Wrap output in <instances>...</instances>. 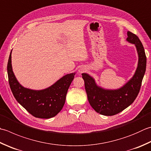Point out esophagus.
Masks as SVG:
<instances>
[{
  "mask_svg": "<svg viewBox=\"0 0 151 151\" xmlns=\"http://www.w3.org/2000/svg\"><path fill=\"white\" fill-rule=\"evenodd\" d=\"M84 70H85V69H84V68H83V67H82V68H81V69H79V70H78V72H79L80 73H83V72L84 71Z\"/></svg>",
  "mask_w": 151,
  "mask_h": 151,
  "instance_id": "1",
  "label": "esophagus"
}]
</instances>
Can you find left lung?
Returning <instances> with one entry per match:
<instances>
[{
	"mask_svg": "<svg viewBox=\"0 0 151 151\" xmlns=\"http://www.w3.org/2000/svg\"><path fill=\"white\" fill-rule=\"evenodd\" d=\"M127 35V40L136 46L139 61L135 75L123 87L115 90H104L97 86L93 78L88 74H82L90 105L97 113L105 116L119 113L134 101L139 92L146 70L147 57L142 43L137 35L132 32L128 31Z\"/></svg>",
	"mask_w": 151,
	"mask_h": 151,
	"instance_id": "left-lung-1",
	"label": "left lung"
}]
</instances>
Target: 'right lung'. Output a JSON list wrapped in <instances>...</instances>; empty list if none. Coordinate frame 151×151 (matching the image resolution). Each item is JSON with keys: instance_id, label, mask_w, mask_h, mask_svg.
I'll list each match as a JSON object with an SVG mask.
<instances>
[{"instance_id": "obj_1", "label": "right lung", "mask_w": 151, "mask_h": 151, "mask_svg": "<svg viewBox=\"0 0 151 151\" xmlns=\"http://www.w3.org/2000/svg\"><path fill=\"white\" fill-rule=\"evenodd\" d=\"M11 54L8 59V82L15 98L29 113L36 118L50 119L57 115L65 102L68 89L75 73L64 76L51 86L42 90H32L21 86L12 67Z\"/></svg>"}]
</instances>
